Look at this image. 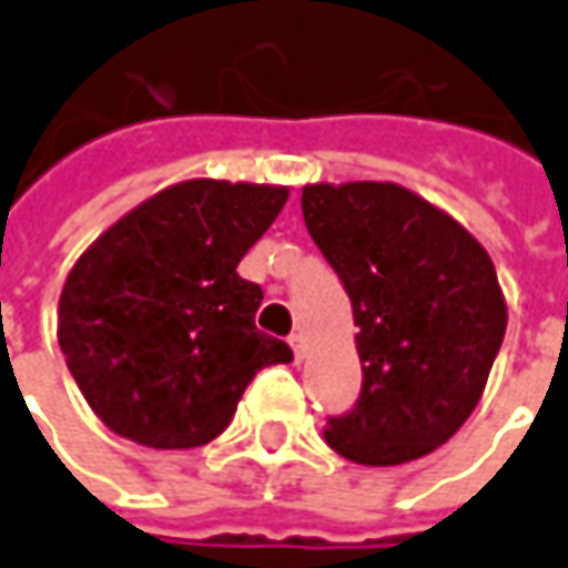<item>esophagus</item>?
Instances as JSON below:
<instances>
[{
    "instance_id": "34e87169",
    "label": "esophagus",
    "mask_w": 568,
    "mask_h": 568,
    "mask_svg": "<svg viewBox=\"0 0 568 568\" xmlns=\"http://www.w3.org/2000/svg\"><path fill=\"white\" fill-rule=\"evenodd\" d=\"M287 341H291L293 356H296V363H303V356H306V346H303V334H291Z\"/></svg>"
}]
</instances>
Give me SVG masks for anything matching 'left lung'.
Instances as JSON below:
<instances>
[{
  "label": "left lung",
  "mask_w": 568,
  "mask_h": 568,
  "mask_svg": "<svg viewBox=\"0 0 568 568\" xmlns=\"http://www.w3.org/2000/svg\"><path fill=\"white\" fill-rule=\"evenodd\" d=\"M303 222L359 325L363 390L325 440L353 463L399 466L471 416L506 331L494 262L463 224L397 184L303 186Z\"/></svg>",
  "instance_id": "obj_1"
}]
</instances>
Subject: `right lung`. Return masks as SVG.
<instances>
[{
	"label": "right lung",
	"instance_id": "1",
	"mask_svg": "<svg viewBox=\"0 0 568 568\" xmlns=\"http://www.w3.org/2000/svg\"><path fill=\"white\" fill-rule=\"evenodd\" d=\"M284 203V186L184 181L78 258L59 300V346L115 435L155 450L203 447L258 368L291 363V346L256 328L262 287L237 275Z\"/></svg>",
	"mask_w": 568,
	"mask_h": 568
}]
</instances>
